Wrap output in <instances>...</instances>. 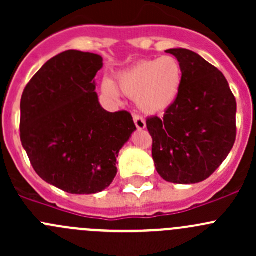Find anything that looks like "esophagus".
Instances as JSON below:
<instances>
[{
  "label": "esophagus",
  "instance_id": "1",
  "mask_svg": "<svg viewBox=\"0 0 256 256\" xmlns=\"http://www.w3.org/2000/svg\"><path fill=\"white\" fill-rule=\"evenodd\" d=\"M134 122H135L138 130H144L146 128V121L140 115H136V114L134 115Z\"/></svg>",
  "mask_w": 256,
  "mask_h": 256
}]
</instances>
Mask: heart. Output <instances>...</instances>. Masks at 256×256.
<instances>
[{
  "label": "heart",
  "instance_id": "b5f03b06",
  "mask_svg": "<svg viewBox=\"0 0 256 256\" xmlns=\"http://www.w3.org/2000/svg\"><path fill=\"white\" fill-rule=\"evenodd\" d=\"M182 64L172 56L138 62L118 74V90L128 98H136V105L144 114H161L180 98L183 86ZM102 92L116 98L118 92L109 82H102Z\"/></svg>",
  "mask_w": 256,
  "mask_h": 256
}]
</instances>
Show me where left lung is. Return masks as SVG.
<instances>
[{"label":"left lung","mask_w":256,"mask_h":256,"mask_svg":"<svg viewBox=\"0 0 256 256\" xmlns=\"http://www.w3.org/2000/svg\"><path fill=\"white\" fill-rule=\"evenodd\" d=\"M182 64L180 98L164 118L146 121L158 174L177 184L202 182L233 148L236 102L222 72L200 54L183 48L166 50Z\"/></svg>","instance_id":"left-lung-1"}]
</instances>
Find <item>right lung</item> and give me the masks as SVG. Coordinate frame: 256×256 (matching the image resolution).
I'll list each match as a JSON object with an SVG mask.
<instances>
[{"label": "right lung", "mask_w": 256, "mask_h": 256, "mask_svg": "<svg viewBox=\"0 0 256 256\" xmlns=\"http://www.w3.org/2000/svg\"><path fill=\"white\" fill-rule=\"evenodd\" d=\"M102 58L66 50L30 79L20 99V141L37 174L72 194L109 187L116 158L136 130L128 112H109L95 92Z\"/></svg>", "instance_id": "1"}]
</instances>
